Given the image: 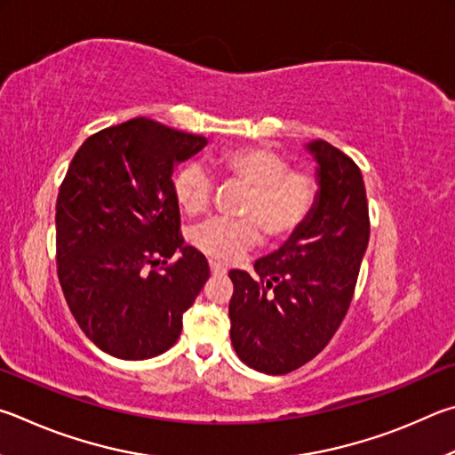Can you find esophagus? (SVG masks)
Masks as SVG:
<instances>
[{
    "mask_svg": "<svg viewBox=\"0 0 455 455\" xmlns=\"http://www.w3.org/2000/svg\"><path fill=\"white\" fill-rule=\"evenodd\" d=\"M210 269H212V274H213V275H221V274H226V266L220 264V261H215V259H210Z\"/></svg>",
    "mask_w": 455,
    "mask_h": 455,
    "instance_id": "1",
    "label": "esophagus"
}]
</instances>
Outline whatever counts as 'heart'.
<instances>
[{"instance_id":"b5f03b06","label":"heart","mask_w":455,"mask_h":455,"mask_svg":"<svg viewBox=\"0 0 455 455\" xmlns=\"http://www.w3.org/2000/svg\"><path fill=\"white\" fill-rule=\"evenodd\" d=\"M221 178L243 183L237 220H212L191 229L189 242L196 250L228 261L259 240L282 242L307 221L317 202V181L312 175L291 170L288 157L274 149L237 146L212 157ZM172 194L183 213L202 215L212 204L213 186L202 165L188 164L175 172Z\"/></svg>"}]
</instances>
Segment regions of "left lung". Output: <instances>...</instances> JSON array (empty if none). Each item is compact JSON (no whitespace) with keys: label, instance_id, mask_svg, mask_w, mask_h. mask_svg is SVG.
Instances as JSON below:
<instances>
[{"label":"left lung","instance_id":"1","mask_svg":"<svg viewBox=\"0 0 455 455\" xmlns=\"http://www.w3.org/2000/svg\"><path fill=\"white\" fill-rule=\"evenodd\" d=\"M320 194L307 221L283 248L256 261V277L232 269V346L250 368L282 376L330 344L352 304L370 242L360 167L328 141L307 146Z\"/></svg>","mask_w":455,"mask_h":455}]
</instances>
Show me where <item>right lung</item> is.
I'll return each mask as SVG.
<instances>
[{"mask_svg":"<svg viewBox=\"0 0 455 455\" xmlns=\"http://www.w3.org/2000/svg\"><path fill=\"white\" fill-rule=\"evenodd\" d=\"M205 143L204 135L135 117L90 135L60 186L55 259L63 296L85 336L119 360L170 349L210 277L204 253L183 245L172 194L173 165ZM178 251L180 259L167 267Z\"/></svg>","mask_w":455,"mask_h":455,"instance_id":"obj_1","label":"right lung"}]
</instances>
